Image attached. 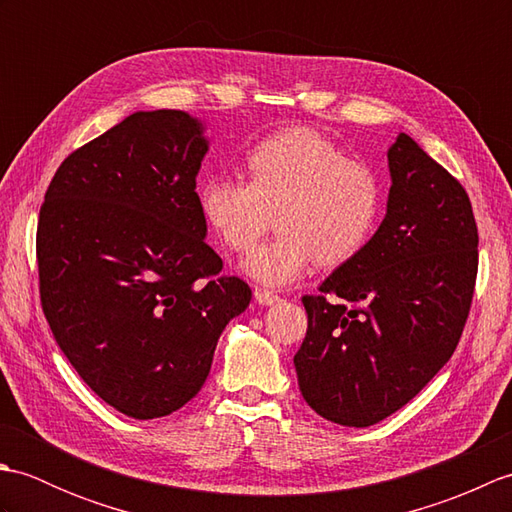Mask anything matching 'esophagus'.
<instances>
[{
	"mask_svg": "<svg viewBox=\"0 0 512 512\" xmlns=\"http://www.w3.org/2000/svg\"><path fill=\"white\" fill-rule=\"evenodd\" d=\"M255 299H257V303H262V306H273V303L279 301V297L273 290H264V288L255 290Z\"/></svg>",
	"mask_w": 512,
	"mask_h": 512,
	"instance_id": "obj_1",
	"label": "esophagus"
}]
</instances>
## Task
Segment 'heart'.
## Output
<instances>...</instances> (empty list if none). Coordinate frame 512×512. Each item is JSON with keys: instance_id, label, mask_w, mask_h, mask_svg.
Instances as JSON below:
<instances>
[{"instance_id": "b5f03b06", "label": "heart", "mask_w": 512, "mask_h": 512, "mask_svg": "<svg viewBox=\"0 0 512 512\" xmlns=\"http://www.w3.org/2000/svg\"><path fill=\"white\" fill-rule=\"evenodd\" d=\"M246 182L213 176L202 182V217L233 253H248L270 222L273 242L244 262L246 275L286 286L317 262L339 268L363 253L383 213V182L363 160L345 158L332 140L292 127L259 140L244 158Z\"/></svg>"}]
</instances>
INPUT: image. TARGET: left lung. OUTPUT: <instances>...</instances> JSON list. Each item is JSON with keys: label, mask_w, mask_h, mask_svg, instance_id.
Instances as JSON below:
<instances>
[{"label": "left lung", "mask_w": 512, "mask_h": 512, "mask_svg": "<svg viewBox=\"0 0 512 512\" xmlns=\"http://www.w3.org/2000/svg\"><path fill=\"white\" fill-rule=\"evenodd\" d=\"M387 215L363 253L306 295L295 367L308 405L343 427L405 407L458 347L477 277L462 184L400 134L387 151Z\"/></svg>", "instance_id": "8db88e82"}]
</instances>
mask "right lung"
Listing matches in <instances>:
<instances>
[{
    "label": "right lung",
    "mask_w": 512,
    "mask_h": 512,
    "mask_svg": "<svg viewBox=\"0 0 512 512\" xmlns=\"http://www.w3.org/2000/svg\"><path fill=\"white\" fill-rule=\"evenodd\" d=\"M198 118L136 112L54 173L37 224L41 308L61 352L136 420L198 394L226 323L253 292L204 242Z\"/></svg>",
    "instance_id": "right-lung-1"
}]
</instances>
